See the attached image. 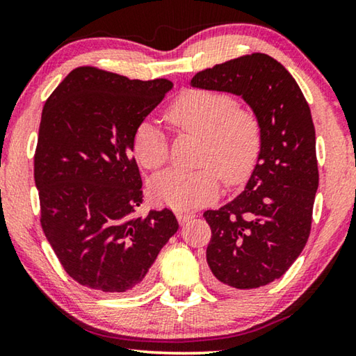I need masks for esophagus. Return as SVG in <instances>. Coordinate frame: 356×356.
Returning a JSON list of instances; mask_svg holds the SVG:
<instances>
[{"instance_id":"34e87169","label":"esophagus","mask_w":356,"mask_h":356,"mask_svg":"<svg viewBox=\"0 0 356 356\" xmlns=\"http://www.w3.org/2000/svg\"><path fill=\"white\" fill-rule=\"evenodd\" d=\"M193 218H195V213H188V212H179L177 213V220H179V222L180 225H186V222L188 221H191Z\"/></svg>"}]
</instances>
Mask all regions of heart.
<instances>
[{
  "label": "heart",
  "mask_w": 356,
  "mask_h": 356,
  "mask_svg": "<svg viewBox=\"0 0 356 356\" xmlns=\"http://www.w3.org/2000/svg\"><path fill=\"white\" fill-rule=\"evenodd\" d=\"M166 119L174 129L204 136L196 171L168 170L150 180L154 200L176 210H191L212 202L220 193L221 178L229 185L242 184L254 170L262 147V127L257 114L237 106L231 94L213 89H190L172 102ZM134 154L147 170H159L168 160V141L154 120L136 125Z\"/></svg>",
  "instance_id": "heart-1"
}]
</instances>
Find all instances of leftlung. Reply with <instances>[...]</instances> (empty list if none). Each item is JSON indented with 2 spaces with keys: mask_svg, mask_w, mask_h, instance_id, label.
Masks as SVG:
<instances>
[{
  "mask_svg": "<svg viewBox=\"0 0 356 356\" xmlns=\"http://www.w3.org/2000/svg\"><path fill=\"white\" fill-rule=\"evenodd\" d=\"M193 88L240 95L257 114L262 147L245 191L204 218L207 264L226 289L281 278L308 242L318 170L311 110L297 81L272 56L252 53L193 76Z\"/></svg>",
  "mask_w": 356,
  "mask_h": 356,
  "instance_id": "8db88e82",
  "label": "left lung"
}]
</instances>
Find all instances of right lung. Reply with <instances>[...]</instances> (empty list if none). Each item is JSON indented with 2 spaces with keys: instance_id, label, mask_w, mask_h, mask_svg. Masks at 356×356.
Returning a JSON list of instances; mask_svg holds the SVG:
<instances>
[{
  "instance_id": "1",
  "label": "right lung",
  "mask_w": 356,
  "mask_h": 356,
  "mask_svg": "<svg viewBox=\"0 0 356 356\" xmlns=\"http://www.w3.org/2000/svg\"><path fill=\"white\" fill-rule=\"evenodd\" d=\"M172 83L76 67L47 99L34 155L40 225L78 284L106 293L140 291L177 232L170 209L138 216L143 182L131 140Z\"/></svg>"
}]
</instances>
